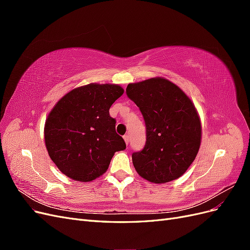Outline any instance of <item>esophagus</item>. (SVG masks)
<instances>
[{
    "label": "esophagus",
    "mask_w": 250,
    "mask_h": 250,
    "mask_svg": "<svg viewBox=\"0 0 250 250\" xmlns=\"http://www.w3.org/2000/svg\"><path fill=\"white\" fill-rule=\"evenodd\" d=\"M123 139H124L125 143H126V144H128V142H129V135H128V134H125L124 137H123Z\"/></svg>",
    "instance_id": "obj_1"
}]
</instances>
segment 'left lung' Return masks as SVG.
I'll return each instance as SVG.
<instances>
[{"instance_id": "8db88e82", "label": "left lung", "mask_w": 250, "mask_h": 250, "mask_svg": "<svg viewBox=\"0 0 250 250\" xmlns=\"http://www.w3.org/2000/svg\"><path fill=\"white\" fill-rule=\"evenodd\" d=\"M126 94L140 108L146 144L132 153L139 175L154 184L180 177L194 162L201 143L195 105L171 81L156 77L127 85Z\"/></svg>"}]
</instances>
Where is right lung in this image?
I'll use <instances>...</instances> for the list:
<instances>
[{
  "label": "right lung",
  "mask_w": 250,
  "mask_h": 250,
  "mask_svg": "<svg viewBox=\"0 0 250 250\" xmlns=\"http://www.w3.org/2000/svg\"><path fill=\"white\" fill-rule=\"evenodd\" d=\"M123 93L117 84L89 83L71 90L53 107L44 125V143L65 176L92 181L106 172L115 152L126 148L109 116Z\"/></svg>",
  "instance_id": "right-lung-1"
}]
</instances>
